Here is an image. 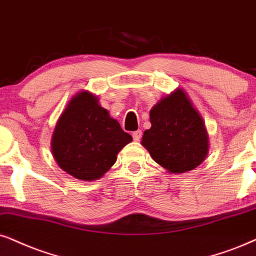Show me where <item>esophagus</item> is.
<instances>
[{
    "label": "esophagus",
    "mask_w": 256,
    "mask_h": 256,
    "mask_svg": "<svg viewBox=\"0 0 256 256\" xmlns=\"http://www.w3.org/2000/svg\"><path fill=\"white\" fill-rule=\"evenodd\" d=\"M132 138H134V140L138 142L139 139L142 138V131L140 130H137V131L132 132Z\"/></svg>",
    "instance_id": "1"
}]
</instances>
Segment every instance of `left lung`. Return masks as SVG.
<instances>
[{
  "label": "left lung",
  "mask_w": 256,
  "mask_h": 256,
  "mask_svg": "<svg viewBox=\"0 0 256 256\" xmlns=\"http://www.w3.org/2000/svg\"><path fill=\"white\" fill-rule=\"evenodd\" d=\"M151 128L142 144L152 160L174 174L198 166L208 152V136L203 119L182 90L160 100L150 112Z\"/></svg>",
  "instance_id": "obj_1"
}]
</instances>
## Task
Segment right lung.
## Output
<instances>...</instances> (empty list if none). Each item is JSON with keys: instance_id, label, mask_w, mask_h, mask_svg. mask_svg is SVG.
<instances>
[{"instance_id": "add662e5", "label": "right lung", "mask_w": 256, "mask_h": 256, "mask_svg": "<svg viewBox=\"0 0 256 256\" xmlns=\"http://www.w3.org/2000/svg\"><path fill=\"white\" fill-rule=\"evenodd\" d=\"M132 142L119 122L98 104L96 96L82 92L70 100L58 122L52 150L64 171L78 180H98L117 160L118 152Z\"/></svg>"}]
</instances>
